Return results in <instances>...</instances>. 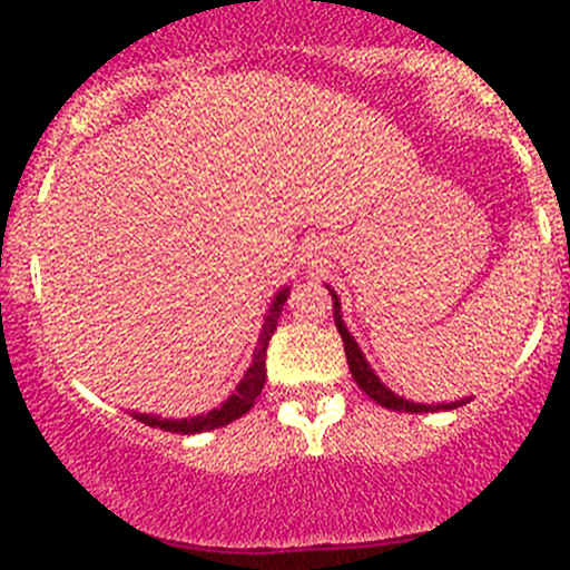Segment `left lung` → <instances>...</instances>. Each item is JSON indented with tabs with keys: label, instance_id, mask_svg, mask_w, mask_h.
I'll list each match as a JSON object with an SVG mask.
<instances>
[{
	"label": "left lung",
	"instance_id": "1",
	"mask_svg": "<svg viewBox=\"0 0 570 570\" xmlns=\"http://www.w3.org/2000/svg\"><path fill=\"white\" fill-rule=\"evenodd\" d=\"M327 292H331V297H333V320H336L338 336H342V342H344V355H347V364H350V372H353V381L358 383V389L366 396H370V400H375L377 405L389 407V411H405V413L455 411V407H461V405H465V402H469V396H463V400H455V402H430V405H428V402H411V400H405V396L394 394L392 389H389L386 383H383L381 377L375 375V370L370 366L366 355L361 353L355 336L347 331V325H344L342 303H338V295L331 289V286H327Z\"/></svg>",
	"mask_w": 570,
	"mask_h": 570
}]
</instances>
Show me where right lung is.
Returning <instances> with one entry per match:
<instances>
[{"instance_id": "right-lung-1", "label": "right lung", "mask_w": 570, "mask_h": 570, "mask_svg": "<svg viewBox=\"0 0 570 570\" xmlns=\"http://www.w3.org/2000/svg\"><path fill=\"white\" fill-rule=\"evenodd\" d=\"M286 297H289V286H281V289L275 292L273 303H269L267 314H264V325H262V333H258L256 350H253L250 366L245 370L243 381L237 383V389H234L232 396L223 400L220 407H212L209 413H200V416H189V419H163V416H154V413H137V411H131V416H135L137 422L148 424V428L193 435V433H206V430L223 428V424H232L234 419L248 413L253 402H256V396L262 394L264 381H267V366H264V358H267V344L269 338H273L275 325H278L281 312H284Z\"/></svg>"}]
</instances>
